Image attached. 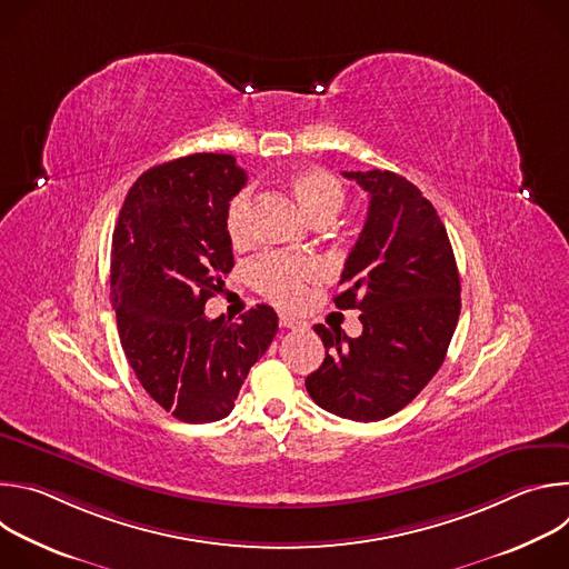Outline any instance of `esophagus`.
Listing matches in <instances>:
<instances>
[{
	"instance_id": "1",
	"label": "esophagus",
	"mask_w": 569,
	"mask_h": 569,
	"mask_svg": "<svg viewBox=\"0 0 569 569\" xmlns=\"http://www.w3.org/2000/svg\"><path fill=\"white\" fill-rule=\"evenodd\" d=\"M279 327H283V329H290V331H295V329H301V327H303V321L295 319L292 315L279 312Z\"/></svg>"
}]
</instances>
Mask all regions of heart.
<instances>
[{"instance_id":"b5f03b06","label":"heart","mask_w":569,"mask_h":569,"mask_svg":"<svg viewBox=\"0 0 569 569\" xmlns=\"http://www.w3.org/2000/svg\"><path fill=\"white\" fill-rule=\"evenodd\" d=\"M288 187L315 224L331 222L345 207V189L336 176L317 167H303L288 176ZM233 242L248 240L252 227V193L240 191L231 198L224 216ZM321 277V268L308 259L268 254L252 266V281L259 292L279 306H299L306 286Z\"/></svg>"}]
</instances>
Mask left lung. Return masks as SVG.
<instances>
[{
  "label": "left lung",
  "mask_w": 569,
  "mask_h": 569,
  "mask_svg": "<svg viewBox=\"0 0 569 569\" xmlns=\"http://www.w3.org/2000/svg\"><path fill=\"white\" fill-rule=\"evenodd\" d=\"M345 178L369 193V211L333 301L362 312V336L312 327L327 358L306 389L327 412L367 423L402 410L439 371L461 286L448 231L412 182L378 169Z\"/></svg>",
  "instance_id": "obj_1"
}]
</instances>
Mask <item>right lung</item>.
<instances>
[{"mask_svg":"<svg viewBox=\"0 0 569 569\" xmlns=\"http://www.w3.org/2000/svg\"><path fill=\"white\" fill-rule=\"evenodd\" d=\"M246 182L231 154L167 161L132 184L112 233L110 299L123 353L146 393L184 423L224 419L279 329L266 303L240 321L204 315L233 268L224 216Z\"/></svg>","mask_w":569,"mask_h":569,"instance_id":"add662e5","label":"right lung"}]
</instances>
